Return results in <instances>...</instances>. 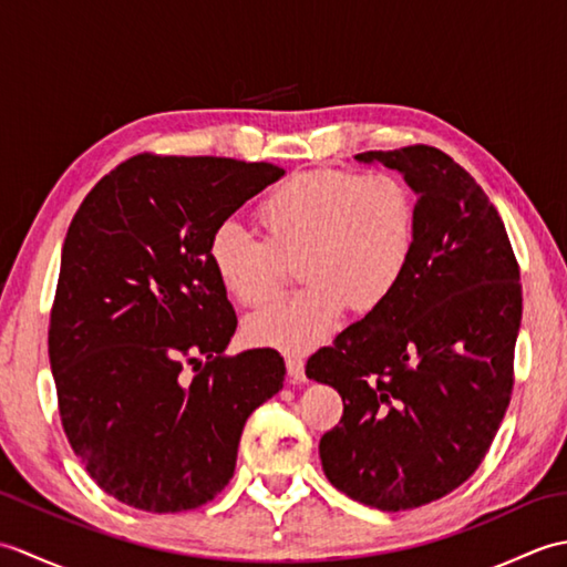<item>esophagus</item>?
Wrapping results in <instances>:
<instances>
[{
    "mask_svg": "<svg viewBox=\"0 0 567 567\" xmlns=\"http://www.w3.org/2000/svg\"><path fill=\"white\" fill-rule=\"evenodd\" d=\"M285 365H287V375H290L295 382H305V380H307V375H305V363H302V358L290 355V358L285 360Z\"/></svg>",
    "mask_w": 567,
    "mask_h": 567,
    "instance_id": "esophagus-1",
    "label": "esophagus"
}]
</instances>
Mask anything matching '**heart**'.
I'll return each mask as SVG.
<instances>
[{
	"label": "heart",
	"instance_id": "obj_1",
	"mask_svg": "<svg viewBox=\"0 0 567 567\" xmlns=\"http://www.w3.org/2000/svg\"><path fill=\"white\" fill-rule=\"evenodd\" d=\"M256 219L265 240L221 224L209 240V260L238 305L270 302L285 282V262L297 258L305 287L250 315V343L307 353L339 331L351 307H382L409 268L416 246V197L394 173L309 171L292 175L265 197Z\"/></svg>",
	"mask_w": 567,
	"mask_h": 567
}]
</instances>
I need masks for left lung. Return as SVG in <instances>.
I'll return each instance as SVG.
<instances>
[{
    "mask_svg": "<svg viewBox=\"0 0 567 567\" xmlns=\"http://www.w3.org/2000/svg\"><path fill=\"white\" fill-rule=\"evenodd\" d=\"M416 192V246L392 297L307 360L341 394L321 436L329 483L382 512L441 499L475 473L512 400L519 265L497 209L431 146L358 153Z\"/></svg>",
    "mask_w": 567,
    "mask_h": 567,
    "instance_id": "8db88e82",
    "label": "left lung"
}]
</instances>
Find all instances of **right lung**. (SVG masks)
<instances>
[{
    "label": "right lung",
    "mask_w": 567,
    "mask_h": 567,
    "mask_svg": "<svg viewBox=\"0 0 567 567\" xmlns=\"http://www.w3.org/2000/svg\"><path fill=\"white\" fill-rule=\"evenodd\" d=\"M282 167L134 155L72 216L48 355L72 451L106 495L197 509L234 477L240 431L282 390L272 348L226 355L236 311L209 260L228 216Z\"/></svg>",
    "instance_id": "1"
}]
</instances>
